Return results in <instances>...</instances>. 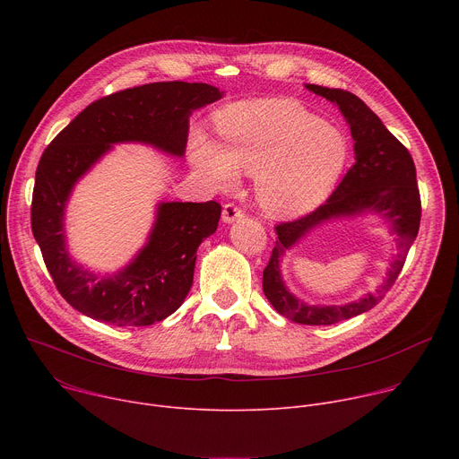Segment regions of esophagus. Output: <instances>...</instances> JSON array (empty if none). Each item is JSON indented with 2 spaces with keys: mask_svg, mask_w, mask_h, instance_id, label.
Returning <instances> with one entry per match:
<instances>
[{
  "mask_svg": "<svg viewBox=\"0 0 459 459\" xmlns=\"http://www.w3.org/2000/svg\"><path fill=\"white\" fill-rule=\"evenodd\" d=\"M239 218H243V211H241L238 205H234V204H227V205H223L221 220H223L225 223H234V221H236V220H239Z\"/></svg>",
  "mask_w": 459,
  "mask_h": 459,
  "instance_id": "esophagus-1",
  "label": "esophagus"
}]
</instances>
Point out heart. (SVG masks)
<instances>
[{"label": "heart", "instance_id": "b5f03b06", "mask_svg": "<svg viewBox=\"0 0 459 459\" xmlns=\"http://www.w3.org/2000/svg\"><path fill=\"white\" fill-rule=\"evenodd\" d=\"M225 145L192 142V163L216 188H232L239 170L255 174L257 200L276 216L308 212L329 198L349 163V142L292 100L261 98L218 114Z\"/></svg>", "mask_w": 459, "mask_h": 459}]
</instances>
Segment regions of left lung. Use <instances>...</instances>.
<instances>
[{"mask_svg":"<svg viewBox=\"0 0 459 459\" xmlns=\"http://www.w3.org/2000/svg\"><path fill=\"white\" fill-rule=\"evenodd\" d=\"M305 87L340 108L351 126L356 161L321 207L305 218L276 227L278 241L264 271V292L281 316L296 323L333 325L370 310L394 285L420 230L421 202L412 156L358 96L310 83ZM367 213L383 217L397 236L399 252L391 260L384 283L374 293L343 306H308L296 299L281 276L284 252L325 222Z\"/></svg>","mask_w":459,"mask_h":459,"instance_id":"obj_1","label":"left lung"}]
</instances>
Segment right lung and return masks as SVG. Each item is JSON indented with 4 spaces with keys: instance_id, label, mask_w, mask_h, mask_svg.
<instances>
[{
    "instance_id": "add662e5",
    "label": "right lung",
    "mask_w": 459,
    "mask_h": 459,
    "mask_svg": "<svg viewBox=\"0 0 459 459\" xmlns=\"http://www.w3.org/2000/svg\"><path fill=\"white\" fill-rule=\"evenodd\" d=\"M223 94L218 87L186 82L119 91L91 103L41 154L30 207L32 234L56 289L82 314L116 326H145L185 301L195 250L216 232L220 204L160 202L147 243L114 274H100L73 259L65 209L76 183L117 143H143L183 158L190 114Z\"/></svg>"
}]
</instances>
